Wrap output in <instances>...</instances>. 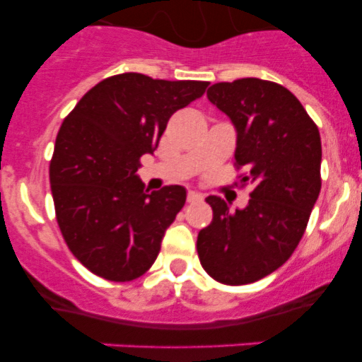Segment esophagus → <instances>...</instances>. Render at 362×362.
<instances>
[{"label": "esophagus", "mask_w": 362, "mask_h": 362, "mask_svg": "<svg viewBox=\"0 0 362 362\" xmlns=\"http://www.w3.org/2000/svg\"><path fill=\"white\" fill-rule=\"evenodd\" d=\"M202 200H204V197H202L200 192H197V191L187 192V204H197V202H202Z\"/></svg>", "instance_id": "34e87169"}]
</instances>
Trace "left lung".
I'll use <instances>...</instances> for the list:
<instances>
[{
    "instance_id": "1",
    "label": "left lung",
    "mask_w": 362,
    "mask_h": 362,
    "mask_svg": "<svg viewBox=\"0 0 362 362\" xmlns=\"http://www.w3.org/2000/svg\"><path fill=\"white\" fill-rule=\"evenodd\" d=\"M209 100L238 130L235 170L252 185L245 209L205 198L212 221L198 234L202 266L214 280L243 286L264 279L293 255L322 189V139L298 98L261 78L219 82Z\"/></svg>"
}]
</instances>
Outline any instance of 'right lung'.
Segmentation results:
<instances>
[{
  "label": "right lung",
  "mask_w": 362,
  "mask_h": 362,
  "mask_svg": "<svg viewBox=\"0 0 362 362\" xmlns=\"http://www.w3.org/2000/svg\"><path fill=\"white\" fill-rule=\"evenodd\" d=\"M209 82L114 74L66 116L49 162L55 216L67 248L90 273L130 282L151 268L165 228L185 204L182 185L148 194L135 177L178 109Z\"/></svg>",
  "instance_id": "right-lung-1"
}]
</instances>
